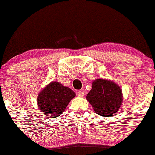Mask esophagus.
Instances as JSON below:
<instances>
[{
	"label": "esophagus",
	"mask_w": 155,
	"mask_h": 155,
	"mask_svg": "<svg viewBox=\"0 0 155 155\" xmlns=\"http://www.w3.org/2000/svg\"><path fill=\"white\" fill-rule=\"evenodd\" d=\"M77 95L78 97H83L84 95V93L82 92V91H78V93H77Z\"/></svg>",
	"instance_id": "obj_1"
}]
</instances>
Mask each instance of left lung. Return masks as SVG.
<instances>
[{
  "label": "left lung",
  "instance_id": "1",
  "mask_svg": "<svg viewBox=\"0 0 155 155\" xmlns=\"http://www.w3.org/2000/svg\"><path fill=\"white\" fill-rule=\"evenodd\" d=\"M86 98L94 111L104 117H109L117 113L123 101L121 87L113 81L103 78L92 81V89Z\"/></svg>",
  "mask_w": 155,
  "mask_h": 155
}]
</instances>
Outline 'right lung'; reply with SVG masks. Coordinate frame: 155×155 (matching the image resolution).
<instances>
[{
  "label": "right lung",
  "instance_id": "add662e5",
  "mask_svg": "<svg viewBox=\"0 0 155 155\" xmlns=\"http://www.w3.org/2000/svg\"><path fill=\"white\" fill-rule=\"evenodd\" d=\"M74 97L75 93L71 89L57 81H51L38 95V107L45 116L54 119L64 112Z\"/></svg>",
  "mask_w": 155,
  "mask_h": 155
}]
</instances>
